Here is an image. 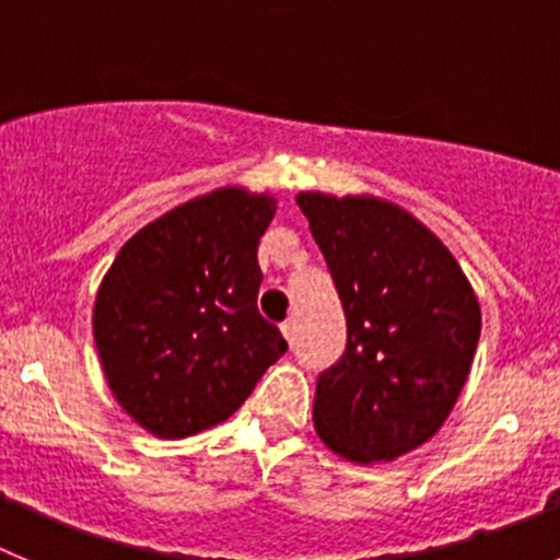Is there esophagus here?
Masks as SVG:
<instances>
[{"label": "esophagus", "mask_w": 560, "mask_h": 560, "mask_svg": "<svg viewBox=\"0 0 560 560\" xmlns=\"http://www.w3.org/2000/svg\"><path fill=\"white\" fill-rule=\"evenodd\" d=\"M280 330H283L285 341H289V345H294V341H296V330H300V325H296V319H285V323L280 325Z\"/></svg>", "instance_id": "esophagus-1"}]
</instances>
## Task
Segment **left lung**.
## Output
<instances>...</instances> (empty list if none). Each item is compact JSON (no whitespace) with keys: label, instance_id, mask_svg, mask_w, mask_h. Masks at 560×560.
Masks as SVG:
<instances>
[{"label":"left lung","instance_id":"1","mask_svg":"<svg viewBox=\"0 0 560 560\" xmlns=\"http://www.w3.org/2000/svg\"><path fill=\"white\" fill-rule=\"evenodd\" d=\"M296 205L348 319L345 353L316 378V434L350 463H389L423 446L457 404L482 325L477 294L398 205L325 192Z\"/></svg>","mask_w":560,"mask_h":560}]
</instances>
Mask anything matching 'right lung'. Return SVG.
I'll return each instance as SVG.
<instances>
[{"label":"right lung","instance_id":"add662e5","mask_svg":"<svg viewBox=\"0 0 560 560\" xmlns=\"http://www.w3.org/2000/svg\"><path fill=\"white\" fill-rule=\"evenodd\" d=\"M277 201L244 187L185 201L117 252L95 300V345L114 398L162 440L241 409L289 350L257 314V244Z\"/></svg>","mask_w":560,"mask_h":560}]
</instances>
